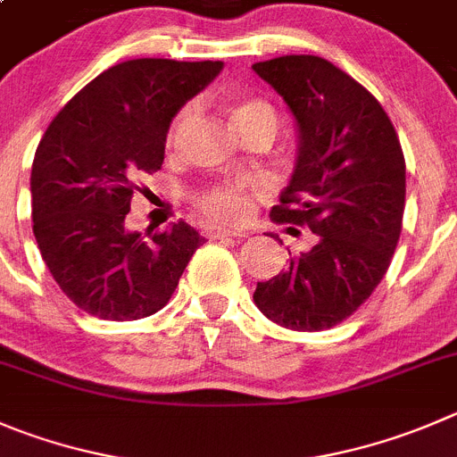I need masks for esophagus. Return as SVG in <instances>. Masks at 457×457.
<instances>
[{
  "label": "esophagus",
  "mask_w": 457,
  "mask_h": 457,
  "mask_svg": "<svg viewBox=\"0 0 457 457\" xmlns=\"http://www.w3.org/2000/svg\"><path fill=\"white\" fill-rule=\"evenodd\" d=\"M207 237L212 238V241H216V238L238 237V232H234V229H225V228H209V229H207Z\"/></svg>",
  "instance_id": "esophagus-1"
}]
</instances>
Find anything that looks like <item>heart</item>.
I'll return each instance as SVG.
<instances>
[{
	"mask_svg": "<svg viewBox=\"0 0 457 457\" xmlns=\"http://www.w3.org/2000/svg\"><path fill=\"white\" fill-rule=\"evenodd\" d=\"M194 114V108L187 105L180 112L176 114V119L170 121L169 130H166V146L173 148L178 144L182 135V128L187 126L189 117ZM232 121L237 126V130H245L250 126H257V123H266V126L275 128L277 130V114L266 101L259 99H248L241 101V104L234 108ZM200 204L214 220L228 225H238L243 220H248L254 212V191L243 185H216L212 189L204 191L200 195Z\"/></svg>",
	"mask_w": 457,
	"mask_h": 457,
	"instance_id": "obj_1",
	"label": "heart"
}]
</instances>
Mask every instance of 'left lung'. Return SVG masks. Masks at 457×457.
I'll return each mask as SVG.
<instances>
[{"label": "left lung", "instance_id": "8db88e82", "mask_svg": "<svg viewBox=\"0 0 457 457\" xmlns=\"http://www.w3.org/2000/svg\"><path fill=\"white\" fill-rule=\"evenodd\" d=\"M253 70L297 123L295 169L270 219L315 234L309 253L259 281L254 304L287 329H331L372 295L399 243L402 144L381 104L325 58L281 55Z\"/></svg>", "mask_w": 457, "mask_h": 457}]
</instances>
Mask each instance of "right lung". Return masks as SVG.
Returning <instances> with one entry per match:
<instances>
[{
  "mask_svg": "<svg viewBox=\"0 0 457 457\" xmlns=\"http://www.w3.org/2000/svg\"><path fill=\"white\" fill-rule=\"evenodd\" d=\"M220 70V61L119 62L85 85L37 144L33 234L55 284L89 315L126 322L157 313L204 243L185 220L148 238L123 220L139 176L164 162L178 110Z\"/></svg>",
  "mask_w": 457,
  "mask_h": 457,
  "instance_id": "1",
  "label": "right lung"
}]
</instances>
